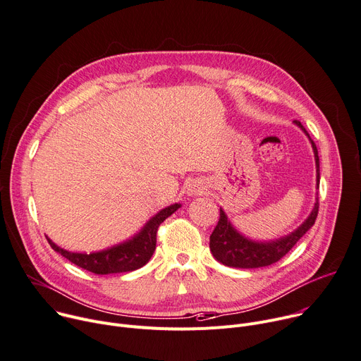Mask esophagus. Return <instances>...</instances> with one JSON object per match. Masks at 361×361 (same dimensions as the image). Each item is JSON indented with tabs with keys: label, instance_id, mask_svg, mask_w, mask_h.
Listing matches in <instances>:
<instances>
[{
	"label": "esophagus",
	"instance_id": "esophagus-1",
	"mask_svg": "<svg viewBox=\"0 0 361 361\" xmlns=\"http://www.w3.org/2000/svg\"><path fill=\"white\" fill-rule=\"evenodd\" d=\"M204 190H206V185H203L200 183H192V184H190L187 191L190 195H192V194H202V192H204Z\"/></svg>",
	"mask_w": 361,
	"mask_h": 361
}]
</instances>
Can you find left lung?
<instances>
[{"mask_svg": "<svg viewBox=\"0 0 361 361\" xmlns=\"http://www.w3.org/2000/svg\"><path fill=\"white\" fill-rule=\"evenodd\" d=\"M297 123L307 137L311 141L314 157H315V167H317V188L319 187V158H318V149L311 140L307 129L301 125L300 121H293ZM318 194L315 199L314 209L308 219L292 233L288 236H283L276 240L271 242H255L243 235H240L236 228L232 226L231 220L227 219L223 209H220V219L217 226L214 227L213 233L210 235V250L216 260L226 267L232 268H243V269H252V268H262L269 267L275 262H278L281 257H283L297 242L310 231L314 226L317 214H318Z\"/></svg>", "mask_w": 361, "mask_h": 361, "instance_id": "left-lung-1", "label": "left lung"}]
</instances>
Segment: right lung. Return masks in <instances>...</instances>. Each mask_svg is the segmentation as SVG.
I'll use <instances>...</instances> for the list:
<instances>
[{
  "mask_svg": "<svg viewBox=\"0 0 361 361\" xmlns=\"http://www.w3.org/2000/svg\"><path fill=\"white\" fill-rule=\"evenodd\" d=\"M181 204L176 203L166 209L159 210L154 217H151L141 231L126 242L108 247L105 250L92 252V253H78L69 252L66 249L59 247L54 242H51L47 236L50 246L69 259L72 264L83 268L96 275H108V274H121L130 272L142 268L147 262L151 259L155 245H157V232L159 224L170 217L174 212H177Z\"/></svg>",
  "mask_w": 361,
  "mask_h": 361,
  "instance_id": "obj_1",
  "label": "right lung"
}]
</instances>
